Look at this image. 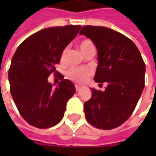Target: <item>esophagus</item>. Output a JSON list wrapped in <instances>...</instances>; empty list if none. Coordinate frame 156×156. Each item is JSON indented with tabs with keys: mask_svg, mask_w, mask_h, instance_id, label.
Segmentation results:
<instances>
[{
	"mask_svg": "<svg viewBox=\"0 0 156 156\" xmlns=\"http://www.w3.org/2000/svg\"><path fill=\"white\" fill-rule=\"evenodd\" d=\"M75 89H76V91L78 92L81 89V87H79V86H78V85H76V86H75Z\"/></svg>",
	"mask_w": 156,
	"mask_h": 156,
	"instance_id": "esophagus-1",
	"label": "esophagus"
}]
</instances>
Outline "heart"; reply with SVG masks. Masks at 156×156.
Instances as JSON below:
<instances>
[{
  "mask_svg": "<svg viewBox=\"0 0 156 156\" xmlns=\"http://www.w3.org/2000/svg\"><path fill=\"white\" fill-rule=\"evenodd\" d=\"M92 42L88 40L81 41L79 43V48L83 53H84L85 51L88 49L90 46H92ZM64 57V52L62 55V58ZM92 71L90 68H71L68 72V77L71 80L76 83H83L90 76Z\"/></svg>",
  "mask_w": 156,
  "mask_h": 156,
  "instance_id": "heart-1",
  "label": "heart"
}]
</instances>
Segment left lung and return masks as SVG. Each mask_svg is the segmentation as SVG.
Instances as JSON below:
<instances>
[{
    "label": "left lung",
    "mask_w": 156,
    "mask_h": 156,
    "mask_svg": "<svg viewBox=\"0 0 156 156\" xmlns=\"http://www.w3.org/2000/svg\"><path fill=\"white\" fill-rule=\"evenodd\" d=\"M79 34L90 39L98 51L94 81L108 84L105 91L91 88L85 118L98 129L119 127L130 117L144 88V60L134 42L113 29L85 26Z\"/></svg>",
    "instance_id": "1"
}]
</instances>
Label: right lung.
Returning a JSON list of instances; mask_svg holds the SVG:
<instances>
[{"label":"right lung","instance_id":"obj_1","mask_svg":"<svg viewBox=\"0 0 156 156\" xmlns=\"http://www.w3.org/2000/svg\"><path fill=\"white\" fill-rule=\"evenodd\" d=\"M81 27L68 25L42 29L22 41L12 58L8 73L12 98L22 118L34 127L48 129L58 124L76 92L74 84L62 74L55 88L48 78Z\"/></svg>","mask_w":156,"mask_h":156}]
</instances>
